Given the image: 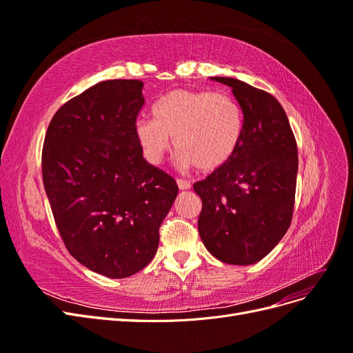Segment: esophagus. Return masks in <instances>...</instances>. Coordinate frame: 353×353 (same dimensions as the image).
<instances>
[{
	"mask_svg": "<svg viewBox=\"0 0 353 353\" xmlns=\"http://www.w3.org/2000/svg\"><path fill=\"white\" fill-rule=\"evenodd\" d=\"M176 184H178L179 190H188V188L191 187V184L188 183V181H185V179H183V178H178V179H176Z\"/></svg>",
	"mask_w": 353,
	"mask_h": 353,
	"instance_id": "1",
	"label": "esophagus"
}]
</instances>
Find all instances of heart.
<instances>
[{"label": "heart", "instance_id": "obj_1", "mask_svg": "<svg viewBox=\"0 0 353 353\" xmlns=\"http://www.w3.org/2000/svg\"><path fill=\"white\" fill-rule=\"evenodd\" d=\"M152 119H140L135 134L150 162H160L175 138L184 166L212 172L227 165L239 150L244 113L230 94L174 90L153 108Z\"/></svg>", "mask_w": 353, "mask_h": 353}]
</instances>
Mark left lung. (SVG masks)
<instances>
[{"instance_id": "8db88e82", "label": "left lung", "mask_w": 353, "mask_h": 353, "mask_svg": "<svg viewBox=\"0 0 353 353\" xmlns=\"http://www.w3.org/2000/svg\"><path fill=\"white\" fill-rule=\"evenodd\" d=\"M231 87L244 113L239 150L193 188L201 199L199 234L223 263L259 262L292 223L297 144L274 95L234 78H213Z\"/></svg>"}]
</instances>
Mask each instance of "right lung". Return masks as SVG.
Masks as SVG:
<instances>
[{"label": "right lung", "mask_w": 353, "mask_h": 353, "mask_svg": "<svg viewBox=\"0 0 353 353\" xmlns=\"http://www.w3.org/2000/svg\"><path fill=\"white\" fill-rule=\"evenodd\" d=\"M144 83L92 85L52 116L42 181L60 237L88 270L125 279L156 254L176 181L143 157L135 134Z\"/></svg>", "instance_id": "add662e5"}]
</instances>
